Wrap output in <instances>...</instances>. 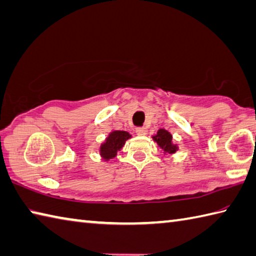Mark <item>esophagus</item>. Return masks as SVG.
<instances>
[{
	"label": "esophagus",
	"instance_id": "34e87169",
	"mask_svg": "<svg viewBox=\"0 0 256 256\" xmlns=\"http://www.w3.org/2000/svg\"><path fill=\"white\" fill-rule=\"evenodd\" d=\"M136 132L138 136H146V134L148 133V130H146V128H136Z\"/></svg>",
	"mask_w": 256,
	"mask_h": 256
}]
</instances>
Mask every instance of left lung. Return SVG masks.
<instances>
[{"label":"left lung","instance_id":"left-lung-1","mask_svg":"<svg viewBox=\"0 0 256 256\" xmlns=\"http://www.w3.org/2000/svg\"><path fill=\"white\" fill-rule=\"evenodd\" d=\"M153 140L158 143V146L164 151V153L171 154V153H174L178 150V146L172 143V136L164 128H160L156 136H153Z\"/></svg>","mask_w":256,"mask_h":256}]
</instances>
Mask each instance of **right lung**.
<instances>
[{
    "mask_svg": "<svg viewBox=\"0 0 256 256\" xmlns=\"http://www.w3.org/2000/svg\"><path fill=\"white\" fill-rule=\"evenodd\" d=\"M131 138V134L125 131H113L106 138L105 142L102 144L100 152L104 160H110L118 154V151L123 148L125 141Z\"/></svg>",
    "mask_w": 256,
    "mask_h": 256,
    "instance_id": "right-lung-1",
    "label": "right lung"
}]
</instances>
